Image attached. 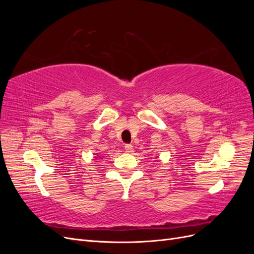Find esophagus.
<instances>
[{
  "mask_svg": "<svg viewBox=\"0 0 254 254\" xmlns=\"http://www.w3.org/2000/svg\"><path fill=\"white\" fill-rule=\"evenodd\" d=\"M125 150H126V152H132L133 151V146L131 144H126L125 145Z\"/></svg>",
  "mask_w": 254,
  "mask_h": 254,
  "instance_id": "esophagus-1",
  "label": "esophagus"
}]
</instances>
